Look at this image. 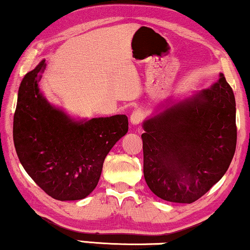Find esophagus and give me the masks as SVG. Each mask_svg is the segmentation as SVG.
Segmentation results:
<instances>
[{"label": "esophagus", "instance_id": "obj_1", "mask_svg": "<svg viewBox=\"0 0 250 250\" xmlns=\"http://www.w3.org/2000/svg\"><path fill=\"white\" fill-rule=\"evenodd\" d=\"M143 119V112L141 110H135L132 112L131 115V124L132 125H139Z\"/></svg>", "mask_w": 250, "mask_h": 250}]
</instances>
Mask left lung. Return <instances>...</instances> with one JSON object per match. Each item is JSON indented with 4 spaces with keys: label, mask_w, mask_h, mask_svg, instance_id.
I'll return each mask as SVG.
<instances>
[{
    "label": "left lung",
    "mask_w": 250,
    "mask_h": 250,
    "mask_svg": "<svg viewBox=\"0 0 250 250\" xmlns=\"http://www.w3.org/2000/svg\"><path fill=\"white\" fill-rule=\"evenodd\" d=\"M142 127L149 189L170 203H193L223 177L234 156L233 91L220 73L210 87L166 101Z\"/></svg>",
    "instance_id": "8db88e82"
}]
</instances>
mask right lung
<instances>
[{"label":"right lung","mask_w":250,"mask_h":250,"mask_svg":"<svg viewBox=\"0 0 250 250\" xmlns=\"http://www.w3.org/2000/svg\"><path fill=\"white\" fill-rule=\"evenodd\" d=\"M42 60L22 78L13 116V142L27 174L57 200H81L95 189L104 158L128 131L125 115L70 117L40 91Z\"/></svg>","instance_id":"right-lung-1"}]
</instances>
